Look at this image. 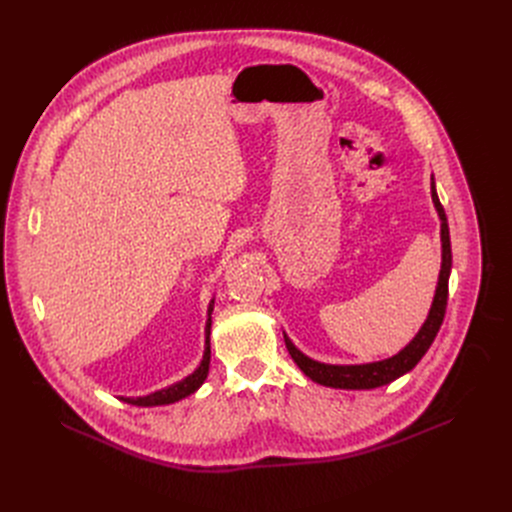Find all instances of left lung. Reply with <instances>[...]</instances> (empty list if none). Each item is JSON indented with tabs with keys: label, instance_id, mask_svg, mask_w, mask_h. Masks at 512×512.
<instances>
[{
	"label": "left lung",
	"instance_id": "obj_1",
	"mask_svg": "<svg viewBox=\"0 0 512 512\" xmlns=\"http://www.w3.org/2000/svg\"><path fill=\"white\" fill-rule=\"evenodd\" d=\"M431 200L437 210V216L442 221L440 237H442V269L440 277H437V287H435V296L427 314V321L419 329V333L410 339V342L394 356H389L385 360L377 362H364V364H327L319 362L304 352H300L294 342L283 333L285 337V346L287 352L294 358V362L300 367V371L310 377L314 383H321L327 387L335 389H375L381 385H387L396 381L398 377L406 375L417 367V362L425 356L429 346L433 344V339L442 327L444 314H446V304H448V279H450V269H452V248H450V229L446 221V212L440 204V198H437L435 191V181L431 175Z\"/></svg>",
	"mask_w": 512,
	"mask_h": 512
}]
</instances>
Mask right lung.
Here are the masks:
<instances>
[{
  "label": "right lung",
  "mask_w": 512,
  "mask_h": 512,
  "mask_svg": "<svg viewBox=\"0 0 512 512\" xmlns=\"http://www.w3.org/2000/svg\"><path fill=\"white\" fill-rule=\"evenodd\" d=\"M212 310H214V300H210L208 304V321H206V344H204V356H202V362L200 367L193 371L191 375H187L185 379L168 385L164 389H158V392H152L148 396H139V398H120L127 404H133V406H164V404H173V402H179L187 396H191L193 392H198V389L202 387V383L206 381L208 377V369H210V327H212Z\"/></svg>",
  "instance_id": "right-lung-1"
}]
</instances>
